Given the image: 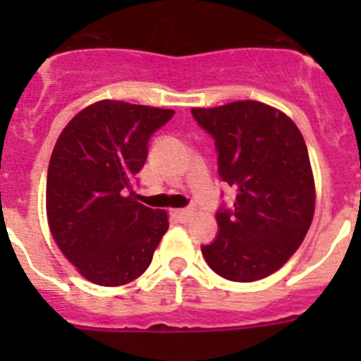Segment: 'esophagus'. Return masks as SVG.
<instances>
[{
  "label": "esophagus",
  "mask_w": 361,
  "mask_h": 361,
  "mask_svg": "<svg viewBox=\"0 0 361 361\" xmlns=\"http://www.w3.org/2000/svg\"><path fill=\"white\" fill-rule=\"evenodd\" d=\"M195 215V209L193 208H183V209H175V216H177L180 222H190L191 216Z\"/></svg>",
  "instance_id": "1"
}]
</instances>
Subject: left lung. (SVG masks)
<instances>
[{"mask_svg": "<svg viewBox=\"0 0 361 361\" xmlns=\"http://www.w3.org/2000/svg\"><path fill=\"white\" fill-rule=\"evenodd\" d=\"M215 139L219 173L237 188L233 212L216 213L219 237L202 245L216 275L255 282L279 271L298 250L314 215V177L298 126L260 101L191 108Z\"/></svg>", "mask_w": 361, "mask_h": 361, "instance_id": "obj_1", "label": "left lung"}]
</instances>
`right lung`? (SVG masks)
Returning <instances> with one entry per match:
<instances>
[{
    "label": "right lung",
    "instance_id": "add662e5",
    "mask_svg": "<svg viewBox=\"0 0 361 361\" xmlns=\"http://www.w3.org/2000/svg\"><path fill=\"white\" fill-rule=\"evenodd\" d=\"M173 110L103 99L82 108L57 137L47 175V220L79 275L116 288L148 269L168 231V213L133 193L149 135Z\"/></svg>",
    "mask_w": 361,
    "mask_h": 361
}]
</instances>
